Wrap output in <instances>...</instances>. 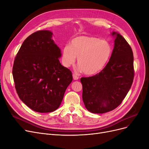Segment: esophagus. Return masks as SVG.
Wrapping results in <instances>:
<instances>
[{"label":"esophagus","instance_id":"1","mask_svg":"<svg viewBox=\"0 0 149 149\" xmlns=\"http://www.w3.org/2000/svg\"><path fill=\"white\" fill-rule=\"evenodd\" d=\"M73 78L74 80H78L79 79L78 76L76 75V74H73Z\"/></svg>","mask_w":149,"mask_h":149}]
</instances>
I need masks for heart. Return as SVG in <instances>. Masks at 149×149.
<instances>
[{
    "mask_svg": "<svg viewBox=\"0 0 149 149\" xmlns=\"http://www.w3.org/2000/svg\"><path fill=\"white\" fill-rule=\"evenodd\" d=\"M112 53L110 43L105 40L89 36H80L72 40L71 45L63 48L62 62L68 67L78 59V65L88 75L102 70L109 61Z\"/></svg>",
    "mask_w": 149,
    "mask_h": 149,
    "instance_id": "obj_1",
    "label": "heart"
}]
</instances>
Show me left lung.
<instances>
[{"instance_id": "obj_1", "label": "left lung", "mask_w": 149, "mask_h": 149, "mask_svg": "<svg viewBox=\"0 0 149 149\" xmlns=\"http://www.w3.org/2000/svg\"><path fill=\"white\" fill-rule=\"evenodd\" d=\"M110 60L99 73L83 77V101L92 113L102 114L114 110L123 102L132 84L134 56L125 39L117 32Z\"/></svg>"}]
</instances>
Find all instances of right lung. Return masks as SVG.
Wrapping results in <instances>:
<instances>
[{
    "instance_id": "obj_1",
    "label": "right lung",
    "mask_w": 149,
    "mask_h": 149,
    "mask_svg": "<svg viewBox=\"0 0 149 149\" xmlns=\"http://www.w3.org/2000/svg\"><path fill=\"white\" fill-rule=\"evenodd\" d=\"M52 35L50 31L39 30L29 36L17 54L12 69L19 98L31 109L42 113L59 107L73 80L71 71L60 63L61 50Z\"/></svg>"
}]
</instances>
